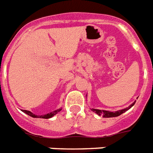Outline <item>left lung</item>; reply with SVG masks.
Listing matches in <instances>:
<instances>
[{
  "instance_id": "1",
  "label": "left lung",
  "mask_w": 153,
  "mask_h": 153,
  "mask_svg": "<svg viewBox=\"0 0 153 153\" xmlns=\"http://www.w3.org/2000/svg\"><path fill=\"white\" fill-rule=\"evenodd\" d=\"M135 102H134L132 103L129 107H126L125 109H123V110H120V111H114V112H111V111H103V110H98V109H94L92 108L91 111L96 113L98 115H102L103 118H112V117H117V116H119L121 115L122 114H123L124 112H126V111H128L129 109H130L134 105Z\"/></svg>"
}]
</instances>
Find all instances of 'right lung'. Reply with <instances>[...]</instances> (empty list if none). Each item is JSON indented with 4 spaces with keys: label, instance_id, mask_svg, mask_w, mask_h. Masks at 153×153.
Returning a JSON list of instances; mask_svg holds the SVG:
<instances>
[{
    "label": "right lung",
    "instance_id": "add662e5",
    "mask_svg": "<svg viewBox=\"0 0 153 153\" xmlns=\"http://www.w3.org/2000/svg\"><path fill=\"white\" fill-rule=\"evenodd\" d=\"M60 111H62V108L61 109H58V110H56V111H53L52 112L49 114H44V115H35V114H33L32 112H30L29 111H26V110H23V112L24 113H26L27 114H28L29 116L30 117H32V118H52L53 116H54L56 114H57Z\"/></svg>",
    "mask_w": 153,
    "mask_h": 153
}]
</instances>
